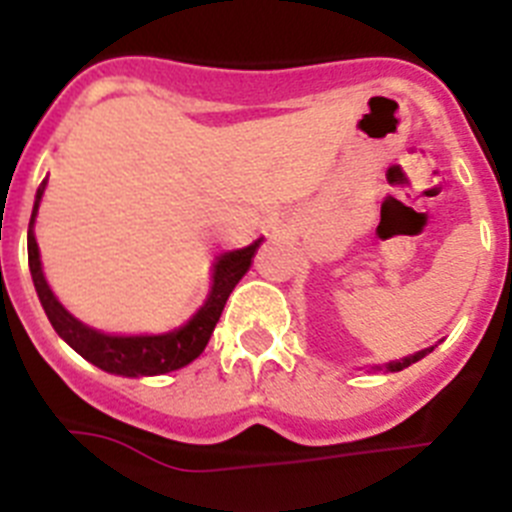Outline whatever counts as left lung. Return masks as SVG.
<instances>
[{
  "label": "left lung",
  "instance_id": "left-lung-1",
  "mask_svg": "<svg viewBox=\"0 0 512 512\" xmlns=\"http://www.w3.org/2000/svg\"><path fill=\"white\" fill-rule=\"evenodd\" d=\"M431 351H433V346H431V348H423V351H418V354L408 356V359H402V361H392V364H387V369H390V372H400V369H405V366L415 364V361H420V359H423L425 354H431Z\"/></svg>",
  "mask_w": 512,
  "mask_h": 512
}]
</instances>
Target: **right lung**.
<instances>
[{
    "label": "right lung",
    "instance_id": "add662e5",
    "mask_svg": "<svg viewBox=\"0 0 512 512\" xmlns=\"http://www.w3.org/2000/svg\"><path fill=\"white\" fill-rule=\"evenodd\" d=\"M43 189L45 182L38 187L33 217H30V230H27V264H30V274H33V284L40 297V305H43L45 315H48V320H51L58 336L69 343L76 354L92 361L94 366H99V369L110 374H122V377H156V374L174 372V369H182V366L192 364L205 351L230 292H233L235 284L241 282V277L248 271L253 253H256L261 241L251 243V246L241 248V251L225 253V256L217 259L215 269H212L210 297H207L200 312L184 328L174 330V333H166V336H104V333L87 328L74 315L63 310V305L56 300V295H53L48 282H45L43 266H40L38 241H35L33 235L35 212H38Z\"/></svg>",
    "mask_w": 512,
    "mask_h": 512
}]
</instances>
